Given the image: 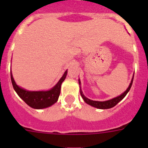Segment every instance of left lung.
Returning <instances> with one entry per match:
<instances>
[{"instance_id":"8db88e82","label":"left lung","mask_w":148,"mask_h":148,"mask_svg":"<svg viewBox=\"0 0 148 148\" xmlns=\"http://www.w3.org/2000/svg\"><path fill=\"white\" fill-rule=\"evenodd\" d=\"M133 76H134V75H133ZM133 78H132L131 82H130V85H129L128 88L127 89L126 91H125V92H123L121 95H119V96H118V97L114 98V99H110V100L105 101H92L87 99V98L85 97V96L84 95V94L82 93V91L81 89H80V93H81V95L82 96V98H83L84 101L87 104L92 106V107H94V108H99V109H109V108H113V107L116 106V104L119 102L120 101L122 100V99L125 97V95L127 94V92H129V90H130V87H131L132 84H133ZM78 82H79V84H80L81 82H79V81H78Z\"/></svg>"}]
</instances>
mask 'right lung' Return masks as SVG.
<instances>
[{"label": "right lung", "mask_w": 148, "mask_h": 148, "mask_svg": "<svg viewBox=\"0 0 148 148\" xmlns=\"http://www.w3.org/2000/svg\"><path fill=\"white\" fill-rule=\"evenodd\" d=\"M10 74L13 88L17 94L20 96L21 99H23L26 104H28L31 108L35 109H43L53 105L58 101L61 92V84L66 78L67 70L65 71L64 74L61 77L58 84L48 91H28L23 90L17 85L14 81L12 73H10Z\"/></svg>", "instance_id": "right-lung-1"}]
</instances>
